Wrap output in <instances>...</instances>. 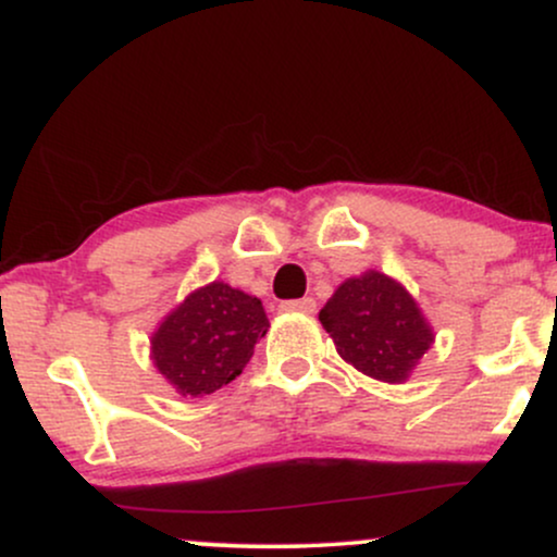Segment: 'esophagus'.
<instances>
[{"label": "esophagus", "mask_w": 557, "mask_h": 557, "mask_svg": "<svg viewBox=\"0 0 557 557\" xmlns=\"http://www.w3.org/2000/svg\"><path fill=\"white\" fill-rule=\"evenodd\" d=\"M280 311H285V314H314L317 300L314 298L285 300V304H280Z\"/></svg>", "instance_id": "34e87169"}]
</instances>
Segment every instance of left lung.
Instances as JSON below:
<instances>
[{
	"label": "left lung",
	"mask_w": 557,
	"mask_h": 557,
	"mask_svg": "<svg viewBox=\"0 0 557 557\" xmlns=\"http://www.w3.org/2000/svg\"><path fill=\"white\" fill-rule=\"evenodd\" d=\"M319 322L345 363L389 385L406 382L434 343V330L417 298L376 270L337 285L319 311Z\"/></svg>",
	"instance_id": "left-lung-1"
}]
</instances>
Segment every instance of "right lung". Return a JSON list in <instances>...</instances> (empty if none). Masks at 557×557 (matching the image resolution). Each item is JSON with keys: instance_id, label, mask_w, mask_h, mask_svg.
I'll use <instances>...</instances> for the list:
<instances>
[{"instance_id": "right-lung-1", "label": "right lung", "mask_w": 557, "mask_h": 557, "mask_svg": "<svg viewBox=\"0 0 557 557\" xmlns=\"http://www.w3.org/2000/svg\"><path fill=\"white\" fill-rule=\"evenodd\" d=\"M270 330L257 296L222 280L196 287L151 332V363L183 398H203L233 382Z\"/></svg>"}]
</instances>
